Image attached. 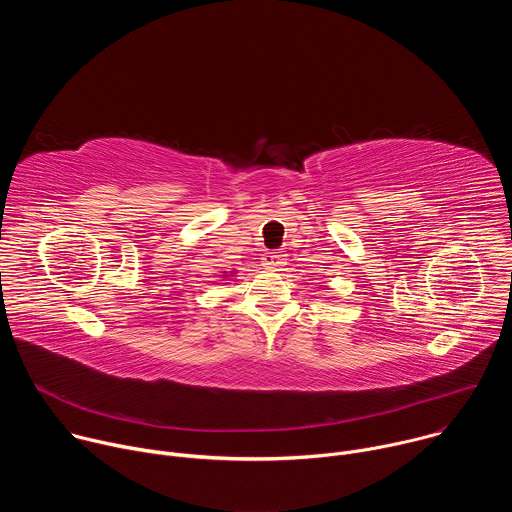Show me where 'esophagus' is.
I'll use <instances>...</instances> for the list:
<instances>
[{
	"instance_id": "obj_1",
	"label": "esophagus",
	"mask_w": 512,
	"mask_h": 512,
	"mask_svg": "<svg viewBox=\"0 0 512 512\" xmlns=\"http://www.w3.org/2000/svg\"><path fill=\"white\" fill-rule=\"evenodd\" d=\"M285 257H287V255H285L283 251H279V249L267 251V253L263 255V267H265V269H271V271L281 269V267L287 263Z\"/></svg>"
}]
</instances>
